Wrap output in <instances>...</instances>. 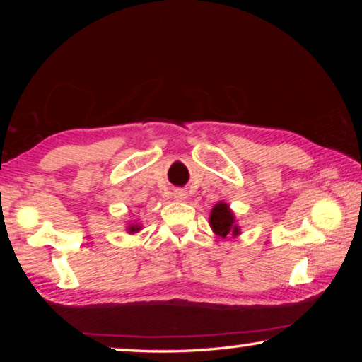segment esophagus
Returning <instances> with one entry per match:
<instances>
[{"label": "esophagus", "instance_id": "34e87169", "mask_svg": "<svg viewBox=\"0 0 362 362\" xmlns=\"http://www.w3.org/2000/svg\"><path fill=\"white\" fill-rule=\"evenodd\" d=\"M174 198H175L177 201H185V199L188 198L187 189H175V192H174Z\"/></svg>", "mask_w": 362, "mask_h": 362}]
</instances>
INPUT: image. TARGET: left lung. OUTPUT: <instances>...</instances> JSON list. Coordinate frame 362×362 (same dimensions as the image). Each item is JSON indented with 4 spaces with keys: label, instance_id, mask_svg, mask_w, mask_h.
I'll use <instances>...</instances> for the list:
<instances>
[{
    "label": "left lung",
    "instance_id": "8db88e82",
    "mask_svg": "<svg viewBox=\"0 0 362 362\" xmlns=\"http://www.w3.org/2000/svg\"><path fill=\"white\" fill-rule=\"evenodd\" d=\"M209 225L212 231L220 238H236L241 235V226L238 225V220L235 212L231 207L225 203V201H218V203L212 207L209 216Z\"/></svg>",
    "mask_w": 362,
    "mask_h": 362
}]
</instances>
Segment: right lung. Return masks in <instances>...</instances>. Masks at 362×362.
<instances>
[{"label": "right lung", "mask_w": 362, "mask_h": 362, "mask_svg": "<svg viewBox=\"0 0 362 362\" xmlns=\"http://www.w3.org/2000/svg\"><path fill=\"white\" fill-rule=\"evenodd\" d=\"M140 230H142V225H140L139 222H132V220L126 226V231L129 233V235H134V233H139Z\"/></svg>", "instance_id": "add662e5"}]
</instances>
